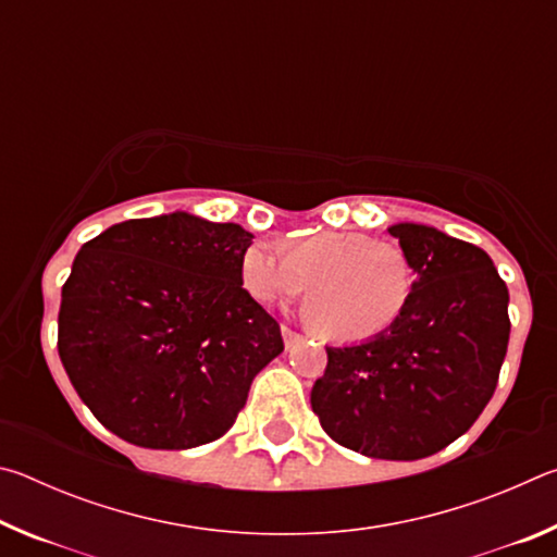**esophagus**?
<instances>
[{
	"label": "esophagus",
	"instance_id": "34e87169",
	"mask_svg": "<svg viewBox=\"0 0 557 557\" xmlns=\"http://www.w3.org/2000/svg\"><path fill=\"white\" fill-rule=\"evenodd\" d=\"M282 338H285V346H287V351H289V348H297L299 344H305V342H307V338L301 336V334L292 332V329H289L287 324H282Z\"/></svg>",
	"mask_w": 557,
	"mask_h": 557
}]
</instances>
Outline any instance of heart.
Wrapping results in <instances>:
<instances>
[{
  "label": "heart",
  "mask_w": 557,
  "mask_h": 557,
  "mask_svg": "<svg viewBox=\"0 0 557 557\" xmlns=\"http://www.w3.org/2000/svg\"><path fill=\"white\" fill-rule=\"evenodd\" d=\"M240 282L262 307H280L309 289V322L334 342H369L405 314L414 270L400 245L354 231H319L282 245L252 243L243 252Z\"/></svg>",
  "instance_id": "heart-1"
}]
</instances>
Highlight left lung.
Listing matches in <instances>:
<instances>
[{"label": "left lung", "mask_w": 557, "mask_h": 557, "mask_svg": "<svg viewBox=\"0 0 557 557\" xmlns=\"http://www.w3.org/2000/svg\"><path fill=\"white\" fill-rule=\"evenodd\" d=\"M391 235L414 289L398 324L356 346H329L312 410L329 437L375 459H422L474 425L496 391L508 334V289L476 245L430 225Z\"/></svg>", "instance_id": "left-lung-1"}]
</instances>
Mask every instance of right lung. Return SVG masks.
<instances>
[{"label": "right lung", "instance_id": "add662e5", "mask_svg": "<svg viewBox=\"0 0 557 557\" xmlns=\"http://www.w3.org/2000/svg\"><path fill=\"white\" fill-rule=\"evenodd\" d=\"M252 233L191 213L132 219L83 245L61 292L59 356L90 412L129 445L219 440L282 354L240 282Z\"/></svg>", "mask_w": 557, "mask_h": 557}]
</instances>
